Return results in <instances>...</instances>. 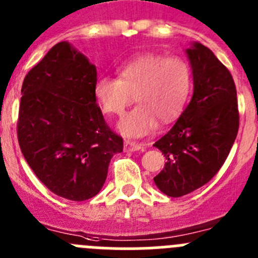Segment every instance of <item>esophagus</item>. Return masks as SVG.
I'll return each mask as SVG.
<instances>
[{"label":"esophagus","mask_w":258,"mask_h":258,"mask_svg":"<svg viewBox=\"0 0 258 258\" xmlns=\"http://www.w3.org/2000/svg\"><path fill=\"white\" fill-rule=\"evenodd\" d=\"M143 148V145L141 143H137L133 141H125L124 142V150L125 151H139Z\"/></svg>","instance_id":"1"}]
</instances>
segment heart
Segmentation results:
<instances>
[{
    "instance_id": "heart-1",
    "label": "heart",
    "mask_w": 258,
    "mask_h": 258,
    "mask_svg": "<svg viewBox=\"0 0 258 258\" xmlns=\"http://www.w3.org/2000/svg\"><path fill=\"white\" fill-rule=\"evenodd\" d=\"M117 73L119 79L98 78L94 96L107 116H122L136 97L138 106L117 125L126 138H141L155 132L158 121L178 119L192 92V68L178 56L148 53L121 65Z\"/></svg>"
}]
</instances>
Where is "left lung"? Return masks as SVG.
<instances>
[{
  "mask_svg": "<svg viewBox=\"0 0 258 258\" xmlns=\"http://www.w3.org/2000/svg\"><path fill=\"white\" fill-rule=\"evenodd\" d=\"M185 52L193 73L192 100L153 145L167 160L153 180L169 197H181L209 183L225 162L239 127L230 72L198 42Z\"/></svg>",
  "mask_w": 258,
  "mask_h": 258,
  "instance_id": "8db88e82",
  "label": "left lung"
}]
</instances>
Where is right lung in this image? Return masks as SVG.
I'll list each match as a JSON object with an SVG mask.
<instances>
[{
	"instance_id": "1",
	"label": "right lung",
	"mask_w": 258,
	"mask_h": 258,
	"mask_svg": "<svg viewBox=\"0 0 258 258\" xmlns=\"http://www.w3.org/2000/svg\"><path fill=\"white\" fill-rule=\"evenodd\" d=\"M96 66L60 42L21 87L18 141L37 178L60 197L86 201L100 192L122 138L106 124L94 96Z\"/></svg>"
}]
</instances>
